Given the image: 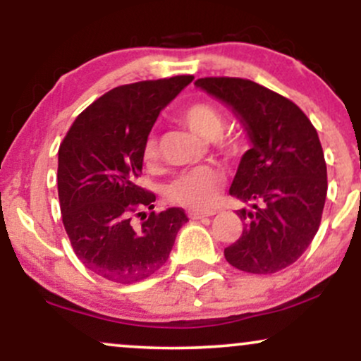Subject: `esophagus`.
I'll return each mask as SVG.
<instances>
[{
	"instance_id": "esophagus-1",
	"label": "esophagus",
	"mask_w": 361,
	"mask_h": 361,
	"mask_svg": "<svg viewBox=\"0 0 361 361\" xmlns=\"http://www.w3.org/2000/svg\"><path fill=\"white\" fill-rule=\"evenodd\" d=\"M210 215H214V212H198V210H190V212H188V217L193 219V221H198V219L210 217Z\"/></svg>"
}]
</instances>
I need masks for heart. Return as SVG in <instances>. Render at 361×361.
I'll return each instance as SVG.
<instances>
[{
    "label": "heart",
    "instance_id": "heart-1",
    "mask_svg": "<svg viewBox=\"0 0 361 361\" xmlns=\"http://www.w3.org/2000/svg\"><path fill=\"white\" fill-rule=\"evenodd\" d=\"M180 122L190 130L210 140L212 146L222 154H234L241 147V139L233 134H222L226 120L217 106L209 102H195L180 114ZM144 161L154 164L159 159V144L154 137H149L144 144ZM224 185V175L214 166H197L178 175L166 188V197L178 205L193 210L210 209L219 198Z\"/></svg>",
    "mask_w": 361,
    "mask_h": 361
}]
</instances>
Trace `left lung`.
<instances>
[{
  "label": "left lung",
  "instance_id": "left-lung-1",
  "mask_svg": "<svg viewBox=\"0 0 361 361\" xmlns=\"http://www.w3.org/2000/svg\"><path fill=\"white\" fill-rule=\"evenodd\" d=\"M195 85L233 106L252 142L229 190L252 210H238L243 234L224 256L255 275L283 270L312 243L324 209L327 169L316 127L292 100L251 80L200 78Z\"/></svg>",
  "mask_w": 361,
  "mask_h": 361
}]
</instances>
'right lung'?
<instances>
[{"mask_svg":"<svg viewBox=\"0 0 361 361\" xmlns=\"http://www.w3.org/2000/svg\"><path fill=\"white\" fill-rule=\"evenodd\" d=\"M192 74L122 85L82 110L59 147L57 190L62 224L74 255L88 270L130 285L166 263L183 209H154L156 195L139 186L144 144L159 111L190 85ZM140 216L141 231L130 221Z\"/></svg>","mask_w":361,"mask_h":361,"instance_id":"right-lung-1","label":"right lung"}]
</instances>
